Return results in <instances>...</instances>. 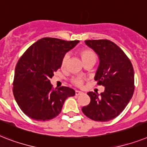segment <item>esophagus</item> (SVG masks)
<instances>
[{
    "label": "esophagus",
    "mask_w": 147,
    "mask_h": 147,
    "mask_svg": "<svg viewBox=\"0 0 147 147\" xmlns=\"http://www.w3.org/2000/svg\"><path fill=\"white\" fill-rule=\"evenodd\" d=\"M82 93H83V92H81V91H79V90H76V91H75V95H76V96H79V95H80V94Z\"/></svg>",
    "instance_id": "34e87169"
}]
</instances>
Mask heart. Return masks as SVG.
<instances>
[{
	"mask_svg": "<svg viewBox=\"0 0 147 147\" xmlns=\"http://www.w3.org/2000/svg\"><path fill=\"white\" fill-rule=\"evenodd\" d=\"M79 55L80 56L81 59L83 61V63H86V62L89 61H91V60H93V61H96V55L95 54L92 50L90 49H83L80 50ZM68 60V55H65L63 59H62L61 62V66L64 67L66 65V63ZM73 83L76 86H81L83 84V79L81 77H76L74 79L72 80Z\"/></svg>",
	"mask_w": 147,
	"mask_h": 147,
	"instance_id": "heart-1",
	"label": "heart"
}]
</instances>
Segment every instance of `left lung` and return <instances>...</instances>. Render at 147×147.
<instances>
[{"instance_id": "1", "label": "left lung", "mask_w": 147, "mask_h": 147, "mask_svg": "<svg viewBox=\"0 0 147 147\" xmlns=\"http://www.w3.org/2000/svg\"><path fill=\"white\" fill-rule=\"evenodd\" d=\"M86 45L98 56L99 64L95 75L104 92H89L90 104L82 108L83 114L96 121L112 120L121 113L134 91V72L131 61L121 49L107 39L86 40Z\"/></svg>"}]
</instances>
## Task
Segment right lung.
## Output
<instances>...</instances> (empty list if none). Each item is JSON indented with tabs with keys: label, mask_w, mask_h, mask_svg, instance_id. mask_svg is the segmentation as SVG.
Segmentation results:
<instances>
[{
	"label": "right lung",
	"mask_w": 147,
	"mask_h": 147,
	"mask_svg": "<svg viewBox=\"0 0 147 147\" xmlns=\"http://www.w3.org/2000/svg\"><path fill=\"white\" fill-rule=\"evenodd\" d=\"M80 41L43 38L27 49L14 72L13 96L20 109L32 119L51 120L61 111L64 102L75 91L62 86L52 90L50 78L61 67L63 57Z\"/></svg>",
	"instance_id": "add662e5"
}]
</instances>
